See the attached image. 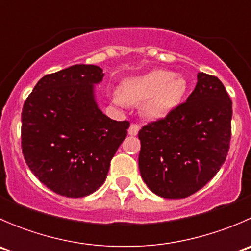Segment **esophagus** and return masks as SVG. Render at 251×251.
Segmentation results:
<instances>
[{"label": "esophagus", "instance_id": "1", "mask_svg": "<svg viewBox=\"0 0 251 251\" xmlns=\"http://www.w3.org/2000/svg\"><path fill=\"white\" fill-rule=\"evenodd\" d=\"M140 131V125L138 124H131L130 128H128V135L131 136H136Z\"/></svg>", "mask_w": 251, "mask_h": 251}]
</instances>
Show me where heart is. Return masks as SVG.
<instances>
[{"instance_id":"obj_1","label":"heart","mask_w":251,"mask_h":251,"mask_svg":"<svg viewBox=\"0 0 251 251\" xmlns=\"http://www.w3.org/2000/svg\"><path fill=\"white\" fill-rule=\"evenodd\" d=\"M187 91V82L168 70H153L146 75L124 81L120 97L127 104H143V114L148 119L168 115L181 102Z\"/></svg>"}]
</instances>
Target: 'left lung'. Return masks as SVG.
<instances>
[{"mask_svg": "<svg viewBox=\"0 0 251 251\" xmlns=\"http://www.w3.org/2000/svg\"><path fill=\"white\" fill-rule=\"evenodd\" d=\"M232 100L214 75L198 73L186 102L138 132L141 176L156 196L186 198L217 174L228 154Z\"/></svg>", "mask_w": 251, "mask_h": 251, "instance_id": "8db88e82", "label": "left lung"}]
</instances>
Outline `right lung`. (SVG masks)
I'll return each mask as SVG.
<instances>
[{"mask_svg":"<svg viewBox=\"0 0 251 251\" xmlns=\"http://www.w3.org/2000/svg\"><path fill=\"white\" fill-rule=\"evenodd\" d=\"M97 65L76 64L45 75L22 111V151L31 173L54 193L81 198L107 178L127 135L128 121L111 120L93 97Z\"/></svg>","mask_w":251,"mask_h":251,"instance_id":"right-lung-1","label":"right lung"}]
</instances>
